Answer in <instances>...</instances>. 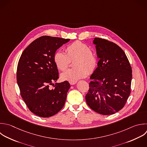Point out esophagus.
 I'll return each mask as SVG.
<instances>
[{
	"instance_id": "esophagus-1",
	"label": "esophagus",
	"mask_w": 147,
	"mask_h": 147,
	"mask_svg": "<svg viewBox=\"0 0 147 147\" xmlns=\"http://www.w3.org/2000/svg\"><path fill=\"white\" fill-rule=\"evenodd\" d=\"M69 82L71 85H74L77 83V81H69Z\"/></svg>"
}]
</instances>
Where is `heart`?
<instances>
[{"instance_id":"1","label":"heart","mask_w":147,"mask_h":147,"mask_svg":"<svg viewBox=\"0 0 147 147\" xmlns=\"http://www.w3.org/2000/svg\"><path fill=\"white\" fill-rule=\"evenodd\" d=\"M66 52L67 53L61 50H58L53 55L55 65L62 71L67 68L70 59L76 57L74 62V66L75 67L69 69L61 74L63 80L76 81L86 76V70L90 73L96 68V57L87 44L79 41H75L67 47Z\"/></svg>"}]
</instances>
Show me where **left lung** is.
<instances>
[{
	"label": "left lung",
	"mask_w": 147,
	"mask_h": 147,
	"mask_svg": "<svg viewBox=\"0 0 147 147\" xmlns=\"http://www.w3.org/2000/svg\"><path fill=\"white\" fill-rule=\"evenodd\" d=\"M98 67L90 76L86 95L88 106L102 115H111L125 106L130 94L131 68L123 51L117 44L95 38Z\"/></svg>",
	"instance_id": "1"
}]
</instances>
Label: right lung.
Instances as JSON below:
<instances>
[{
	"label": "right lung",
	"mask_w": 147,
	"mask_h": 147,
	"mask_svg": "<svg viewBox=\"0 0 147 147\" xmlns=\"http://www.w3.org/2000/svg\"><path fill=\"white\" fill-rule=\"evenodd\" d=\"M69 39L42 36L33 41L20 59L17 80L21 95L29 110L41 117L57 114L64 106L70 88L68 81L56 83L57 68L53 61L56 51Z\"/></svg>",
	"instance_id": "right-lung-1"
}]
</instances>
